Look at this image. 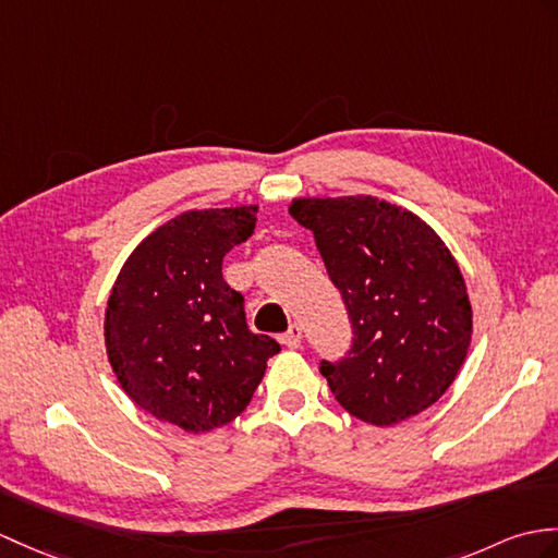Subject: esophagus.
<instances>
[{
  "label": "esophagus",
  "instance_id": "esophagus-1",
  "mask_svg": "<svg viewBox=\"0 0 558 558\" xmlns=\"http://www.w3.org/2000/svg\"><path fill=\"white\" fill-rule=\"evenodd\" d=\"M280 342L284 344V347H290V349H296L302 344V328L296 326V323H292V326L284 330L282 335H280Z\"/></svg>",
  "mask_w": 558,
  "mask_h": 558
}]
</instances>
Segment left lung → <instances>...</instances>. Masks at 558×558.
Wrapping results in <instances>:
<instances>
[{"mask_svg":"<svg viewBox=\"0 0 558 558\" xmlns=\"http://www.w3.org/2000/svg\"><path fill=\"white\" fill-rule=\"evenodd\" d=\"M290 214L314 232L352 320L349 352L320 361L335 399L380 427L433 407L473 332L469 292L445 242L418 216L364 194L294 199Z\"/></svg>","mask_w":558,"mask_h":558,"instance_id":"left-lung-1","label":"left lung"}]
</instances>
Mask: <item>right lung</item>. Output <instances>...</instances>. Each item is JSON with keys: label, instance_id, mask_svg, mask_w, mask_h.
<instances>
[{"label": "right lung", "instance_id": "1", "mask_svg": "<svg viewBox=\"0 0 558 558\" xmlns=\"http://www.w3.org/2000/svg\"><path fill=\"white\" fill-rule=\"evenodd\" d=\"M256 206L187 211L157 228L116 280L104 340L125 395L154 418L206 433L247 409L280 352L254 335L223 256L247 242Z\"/></svg>", "mask_w": 558, "mask_h": 558}]
</instances>
